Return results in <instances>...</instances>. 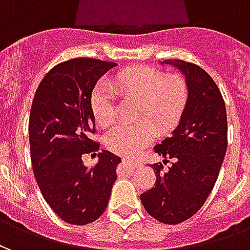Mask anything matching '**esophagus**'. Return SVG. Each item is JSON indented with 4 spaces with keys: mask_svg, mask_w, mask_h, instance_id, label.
<instances>
[{
    "mask_svg": "<svg viewBox=\"0 0 250 250\" xmlns=\"http://www.w3.org/2000/svg\"><path fill=\"white\" fill-rule=\"evenodd\" d=\"M123 163L130 166L131 168H138L141 167V162L136 161V159H131V158H123Z\"/></svg>",
    "mask_w": 250,
    "mask_h": 250,
    "instance_id": "34e87169",
    "label": "esophagus"
}]
</instances>
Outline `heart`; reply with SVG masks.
<instances>
[{
	"instance_id": "obj_1",
	"label": "heart",
	"mask_w": 250,
	"mask_h": 250,
	"mask_svg": "<svg viewBox=\"0 0 250 250\" xmlns=\"http://www.w3.org/2000/svg\"><path fill=\"white\" fill-rule=\"evenodd\" d=\"M111 85L122 95L141 100L136 125H116L105 134L104 145L111 152L135 157L148 146L155 134H165L182 118L190 98L186 79L178 75L166 77L151 66H131L115 77ZM91 109L100 125H109L116 118L115 92L105 83L93 88Z\"/></svg>"
}]
</instances>
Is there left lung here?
I'll return each mask as SVG.
<instances>
[{"label": "left lung", "instance_id": "left-lung-1", "mask_svg": "<svg viewBox=\"0 0 250 250\" xmlns=\"http://www.w3.org/2000/svg\"><path fill=\"white\" fill-rule=\"evenodd\" d=\"M178 68L190 88V98L179 125L171 136L154 147L165 170L154 163L155 186L141 194L145 209L159 222L175 225L198 211L218 178L228 147L225 102L209 73L184 60H165Z\"/></svg>", "mask_w": 250, "mask_h": 250}]
</instances>
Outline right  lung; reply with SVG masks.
I'll return each mask as SVG.
<instances>
[{
  "instance_id": "right-lung-1",
  "label": "right lung",
  "mask_w": 250,
  "mask_h": 250,
  "mask_svg": "<svg viewBox=\"0 0 250 250\" xmlns=\"http://www.w3.org/2000/svg\"><path fill=\"white\" fill-rule=\"evenodd\" d=\"M115 65L88 57L57 64L41 80L30 108V159L36 181L52 210L72 225H87L103 214L122 162L107 150L99 152L98 163L91 168L82 159L99 150V143L91 139L93 87Z\"/></svg>"
}]
</instances>
